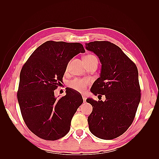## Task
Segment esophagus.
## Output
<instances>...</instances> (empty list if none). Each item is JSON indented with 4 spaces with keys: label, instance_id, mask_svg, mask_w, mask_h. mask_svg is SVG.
<instances>
[{
    "label": "esophagus",
    "instance_id": "esophagus-1",
    "mask_svg": "<svg viewBox=\"0 0 159 159\" xmlns=\"http://www.w3.org/2000/svg\"><path fill=\"white\" fill-rule=\"evenodd\" d=\"M82 98H83V99H84V102H85V101H86V97H85V96L83 95V96H82Z\"/></svg>",
    "mask_w": 159,
    "mask_h": 159
}]
</instances>
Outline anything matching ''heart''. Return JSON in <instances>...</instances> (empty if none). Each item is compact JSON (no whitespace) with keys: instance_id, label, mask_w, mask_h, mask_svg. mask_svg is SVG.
<instances>
[{"instance_id":"heart-1","label":"heart","mask_w":159,"mask_h":159,"mask_svg":"<svg viewBox=\"0 0 159 159\" xmlns=\"http://www.w3.org/2000/svg\"><path fill=\"white\" fill-rule=\"evenodd\" d=\"M97 58L95 56L89 54L85 57V59H94ZM68 68V66L67 67ZM90 84V81L88 80H82V79H75L73 81H71L70 83V86L72 88L76 91H80V92H82L85 91L87 86H88Z\"/></svg>"}]
</instances>
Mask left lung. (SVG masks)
<instances>
[{
	"mask_svg": "<svg viewBox=\"0 0 159 159\" xmlns=\"http://www.w3.org/2000/svg\"><path fill=\"white\" fill-rule=\"evenodd\" d=\"M85 48L97 55L102 63L99 78L90 91L105 95V101L91 98L88 117L91 133L99 139L109 140L121 135L132 124L141 100L138 70L120 48L108 41L85 44Z\"/></svg>",
	"mask_w": 159,
	"mask_h": 159,
	"instance_id": "8db88e82",
	"label": "left lung"
}]
</instances>
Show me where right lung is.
Here are the masks:
<instances>
[{
    "label": "right lung",
    "mask_w": 159,
    "mask_h": 159,
    "mask_svg": "<svg viewBox=\"0 0 159 159\" xmlns=\"http://www.w3.org/2000/svg\"><path fill=\"white\" fill-rule=\"evenodd\" d=\"M84 52L80 43L47 41L24 64L18 102L26 126L38 137L55 141L69 132L71 119L84 102L82 96L66 88V95L57 99L54 90L62 82L70 60Z\"/></svg>",
    "instance_id": "add662e5"
}]
</instances>
